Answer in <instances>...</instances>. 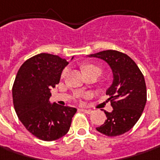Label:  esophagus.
<instances>
[{
    "label": "esophagus",
    "instance_id": "34e87169",
    "mask_svg": "<svg viewBox=\"0 0 160 160\" xmlns=\"http://www.w3.org/2000/svg\"><path fill=\"white\" fill-rule=\"evenodd\" d=\"M80 111L83 112L88 113V114H90V113L93 112V111H92V110H89V109H80Z\"/></svg>",
    "mask_w": 160,
    "mask_h": 160
}]
</instances>
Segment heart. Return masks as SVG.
<instances>
[{
  "instance_id": "heart-1",
  "label": "heart",
  "mask_w": 160,
  "mask_h": 160,
  "mask_svg": "<svg viewBox=\"0 0 160 160\" xmlns=\"http://www.w3.org/2000/svg\"><path fill=\"white\" fill-rule=\"evenodd\" d=\"M83 71L86 72V71H89V70H93V69H97V70H100L98 67H97V65H94V64H90V63H88V64H85V65H83ZM67 72H68V69L67 68H65V69H63V71L62 72V74H61V77L62 78H64L66 74H67Z\"/></svg>"
}]
</instances>
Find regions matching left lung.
<instances>
[{
	"instance_id": "left-lung-1",
	"label": "left lung",
	"mask_w": 160,
	"mask_h": 160,
	"mask_svg": "<svg viewBox=\"0 0 160 160\" xmlns=\"http://www.w3.org/2000/svg\"><path fill=\"white\" fill-rule=\"evenodd\" d=\"M89 58L102 59L112 71V84L106 90L113 110L104 111L107 119L97 128L107 136H118L129 131L140 118L147 101L144 77L135 61L117 50H104Z\"/></svg>"
}]
</instances>
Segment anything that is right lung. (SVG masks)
I'll use <instances>...</instances> for the list:
<instances>
[{"label": "right lung", "instance_id": "right-lung-1", "mask_svg": "<svg viewBox=\"0 0 160 160\" xmlns=\"http://www.w3.org/2000/svg\"><path fill=\"white\" fill-rule=\"evenodd\" d=\"M68 63L58 56L42 53L27 59L16 76L12 88L16 113L25 128L41 140L55 141L66 135L77 112L49 102L50 88L59 83Z\"/></svg>", "mask_w": 160, "mask_h": 160}]
</instances>
